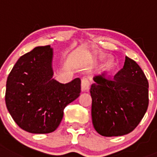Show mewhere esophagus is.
I'll return each mask as SVG.
<instances>
[{"label":"esophagus","mask_w":157,"mask_h":157,"mask_svg":"<svg viewBox=\"0 0 157 157\" xmlns=\"http://www.w3.org/2000/svg\"><path fill=\"white\" fill-rule=\"evenodd\" d=\"M90 83L89 80L86 78H83L81 80V91L82 92H89L90 90Z\"/></svg>","instance_id":"34e87169"}]
</instances>
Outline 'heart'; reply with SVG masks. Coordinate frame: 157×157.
I'll return each instance as SVG.
<instances>
[{
  "label": "heart",
  "instance_id": "obj_1",
  "mask_svg": "<svg viewBox=\"0 0 157 157\" xmlns=\"http://www.w3.org/2000/svg\"><path fill=\"white\" fill-rule=\"evenodd\" d=\"M116 67H117V62H116L115 59L113 58H109L104 63L103 70H104V72L108 73V74H110L113 72H114Z\"/></svg>",
  "mask_w": 157,
  "mask_h": 157
}]
</instances>
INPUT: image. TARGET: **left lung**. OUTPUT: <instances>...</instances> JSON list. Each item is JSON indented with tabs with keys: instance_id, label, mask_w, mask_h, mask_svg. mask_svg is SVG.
Segmentation results:
<instances>
[{
	"instance_id": "8db88e82",
	"label": "left lung",
	"mask_w": 157,
	"mask_h": 157,
	"mask_svg": "<svg viewBox=\"0 0 157 157\" xmlns=\"http://www.w3.org/2000/svg\"><path fill=\"white\" fill-rule=\"evenodd\" d=\"M90 89L92 121L101 136H124L142 120L148 106V81L136 61L126 56L113 80L96 76Z\"/></svg>"
}]
</instances>
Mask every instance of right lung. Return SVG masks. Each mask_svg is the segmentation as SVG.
<instances>
[{
    "label": "right lung",
    "instance_id": "right-lung-1",
    "mask_svg": "<svg viewBox=\"0 0 157 157\" xmlns=\"http://www.w3.org/2000/svg\"><path fill=\"white\" fill-rule=\"evenodd\" d=\"M53 49L38 47L18 59L6 82V104L19 127L33 134L54 132L63 109L81 93V80L62 84L53 78Z\"/></svg>",
    "mask_w": 157,
    "mask_h": 157
}]
</instances>
